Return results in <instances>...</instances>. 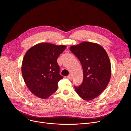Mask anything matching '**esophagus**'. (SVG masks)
I'll use <instances>...</instances> for the list:
<instances>
[{"label":"esophagus","mask_w":131,"mask_h":131,"mask_svg":"<svg viewBox=\"0 0 131 131\" xmlns=\"http://www.w3.org/2000/svg\"><path fill=\"white\" fill-rule=\"evenodd\" d=\"M67 78H68V79H71L72 78V75L71 74H70L69 75H67Z\"/></svg>","instance_id":"34e87169"}]
</instances>
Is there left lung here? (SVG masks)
Returning <instances> with one entry per match:
<instances>
[{
  "mask_svg": "<svg viewBox=\"0 0 131 131\" xmlns=\"http://www.w3.org/2000/svg\"><path fill=\"white\" fill-rule=\"evenodd\" d=\"M70 50L79 60L83 69V83L78 87L74 86L76 92L85 100L94 99L110 80L111 65L107 53L98 43L88 41L71 46Z\"/></svg>",
  "mask_w": 131,
  "mask_h": 131,
  "instance_id": "1",
  "label": "left lung"
}]
</instances>
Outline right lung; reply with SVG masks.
I'll return each instance as SVG.
<instances>
[{"label": "right lung", "mask_w": 131, "mask_h": 131, "mask_svg": "<svg viewBox=\"0 0 131 131\" xmlns=\"http://www.w3.org/2000/svg\"><path fill=\"white\" fill-rule=\"evenodd\" d=\"M66 48L42 42L25 53L21 65L23 77L27 88L38 97L46 99L57 91L58 82L63 78L57 60Z\"/></svg>", "instance_id": "obj_1"}]
</instances>
